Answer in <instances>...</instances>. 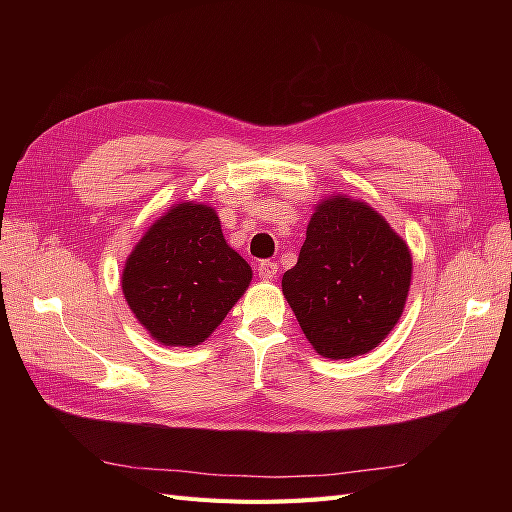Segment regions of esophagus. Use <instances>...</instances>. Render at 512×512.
<instances>
[{
  "label": "esophagus",
  "mask_w": 512,
  "mask_h": 512,
  "mask_svg": "<svg viewBox=\"0 0 512 512\" xmlns=\"http://www.w3.org/2000/svg\"><path fill=\"white\" fill-rule=\"evenodd\" d=\"M277 269H280V267H277V262H269V260H262L256 265L260 280H275Z\"/></svg>",
  "instance_id": "1"
}]
</instances>
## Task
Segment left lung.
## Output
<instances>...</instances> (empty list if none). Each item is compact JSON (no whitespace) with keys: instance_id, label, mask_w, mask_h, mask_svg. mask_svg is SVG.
Returning <instances> with one entry per match:
<instances>
[{"instance_id":"1","label":"left lung","mask_w":512,"mask_h":512,"mask_svg":"<svg viewBox=\"0 0 512 512\" xmlns=\"http://www.w3.org/2000/svg\"><path fill=\"white\" fill-rule=\"evenodd\" d=\"M412 254L365 200L344 194L314 205L297 265L282 292L307 342L339 361L380 346L404 314Z\"/></svg>"}]
</instances>
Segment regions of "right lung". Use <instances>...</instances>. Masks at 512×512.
Wrapping results in <instances>:
<instances>
[{"mask_svg":"<svg viewBox=\"0 0 512 512\" xmlns=\"http://www.w3.org/2000/svg\"><path fill=\"white\" fill-rule=\"evenodd\" d=\"M252 282L213 207L183 200L153 222L121 271L132 314L162 346L194 348L220 327Z\"/></svg>","mask_w":512,"mask_h":512,"instance_id":"1","label":"right lung"}]
</instances>
